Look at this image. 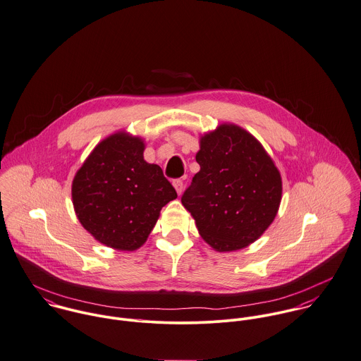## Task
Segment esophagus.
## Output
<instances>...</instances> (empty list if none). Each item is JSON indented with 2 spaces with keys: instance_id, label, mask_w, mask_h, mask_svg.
Instances as JSON below:
<instances>
[{
  "instance_id": "esophagus-1",
  "label": "esophagus",
  "mask_w": 361,
  "mask_h": 361,
  "mask_svg": "<svg viewBox=\"0 0 361 361\" xmlns=\"http://www.w3.org/2000/svg\"><path fill=\"white\" fill-rule=\"evenodd\" d=\"M173 185H174V188H176L177 194L180 195V194L183 192V188H184V183H183V180H181V178L174 180V181H173Z\"/></svg>"
}]
</instances>
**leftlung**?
<instances>
[{
    "mask_svg": "<svg viewBox=\"0 0 361 361\" xmlns=\"http://www.w3.org/2000/svg\"><path fill=\"white\" fill-rule=\"evenodd\" d=\"M200 170L181 197L200 237L217 252L238 250L257 240L280 207L279 169L262 144L235 124H220L200 137Z\"/></svg>",
    "mask_w": 361,
    "mask_h": 361,
    "instance_id": "1",
    "label": "left lung"
}]
</instances>
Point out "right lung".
Segmentation results:
<instances>
[{"label": "right lung", "mask_w": 361, "mask_h": 361, "mask_svg": "<svg viewBox=\"0 0 361 361\" xmlns=\"http://www.w3.org/2000/svg\"><path fill=\"white\" fill-rule=\"evenodd\" d=\"M142 138L118 131L102 140L78 170L72 200L81 226L101 243L135 250L161 207L177 198L158 164L144 161Z\"/></svg>", "instance_id": "obj_1"}]
</instances>
